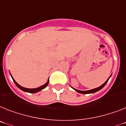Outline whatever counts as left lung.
Wrapping results in <instances>:
<instances>
[{"instance_id":"8db88e82","label":"left lung","mask_w":126,"mask_h":126,"mask_svg":"<svg viewBox=\"0 0 126 126\" xmlns=\"http://www.w3.org/2000/svg\"><path fill=\"white\" fill-rule=\"evenodd\" d=\"M111 77V76H110ZM110 77L108 78V79H107V81H106L105 83H104V84H102L101 86H100L98 88H94V89H92V90H86V91H81V90H76L75 89V88H72H72L73 89L75 90L76 91V92H78V93H80V94H93V93H95L96 92H98L99 90H101L102 88L104 87V86H105L106 84V83H108V81L109 79L110 78Z\"/></svg>"}]
</instances>
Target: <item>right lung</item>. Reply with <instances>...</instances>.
<instances>
[{
    "label": "right lung",
    "instance_id": "obj_1",
    "mask_svg": "<svg viewBox=\"0 0 126 126\" xmlns=\"http://www.w3.org/2000/svg\"><path fill=\"white\" fill-rule=\"evenodd\" d=\"M11 78H12L13 80V81H14V83H15V84L16 85V86H17L18 88H20V90H22V91H24V92H28V93H31V94H34V93H36V92H40V91H41L42 90L44 89L45 88H46L47 86V85H48V83H49V80L48 79V81H47V82L46 83H45V84H43V85H42V86H40V87L38 88H24V87H22V86H20V85H19L15 81V79H13V78L12 77V76L11 75Z\"/></svg>",
    "mask_w": 126,
    "mask_h": 126
}]
</instances>
